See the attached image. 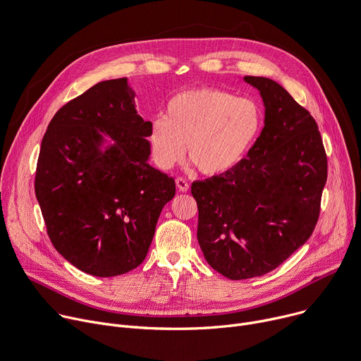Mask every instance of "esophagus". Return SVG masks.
I'll return each mask as SVG.
<instances>
[{
  "mask_svg": "<svg viewBox=\"0 0 361 361\" xmlns=\"http://www.w3.org/2000/svg\"><path fill=\"white\" fill-rule=\"evenodd\" d=\"M176 184H177L178 190H180V191H183V192L188 191V188H190V184H188V183H187L184 178H181V177L176 178Z\"/></svg>",
  "mask_w": 361,
  "mask_h": 361,
  "instance_id": "1",
  "label": "esophagus"
}]
</instances>
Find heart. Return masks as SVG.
Masks as SVG:
<instances>
[{"mask_svg":"<svg viewBox=\"0 0 361 361\" xmlns=\"http://www.w3.org/2000/svg\"><path fill=\"white\" fill-rule=\"evenodd\" d=\"M265 112L262 105L236 93L202 87L178 93L166 118L151 122L148 144L152 161L171 170L187 157L204 176L235 170L256 144Z\"/></svg>","mask_w":361,"mask_h":361,"instance_id":"b5f03b06","label":"heart"}]
</instances>
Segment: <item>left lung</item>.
<instances>
[{
    "instance_id": "8db88e82",
    "label": "left lung",
    "mask_w": 361,
    "mask_h": 361,
    "mask_svg": "<svg viewBox=\"0 0 361 361\" xmlns=\"http://www.w3.org/2000/svg\"><path fill=\"white\" fill-rule=\"evenodd\" d=\"M243 79L262 96L265 126L235 170L191 184L203 255L233 281L274 271L310 239L326 183V155L311 114L275 80Z\"/></svg>"
}]
</instances>
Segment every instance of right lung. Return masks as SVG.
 <instances>
[{
    "label": "right lung",
    "instance_id": "right-lung-1",
    "mask_svg": "<svg viewBox=\"0 0 361 361\" xmlns=\"http://www.w3.org/2000/svg\"><path fill=\"white\" fill-rule=\"evenodd\" d=\"M134 97L126 78L96 83L56 112L37 161L35 190L53 246L99 278L142 264L176 194L174 178L148 164L151 122Z\"/></svg>",
    "mask_w": 361,
    "mask_h": 361
}]
</instances>
